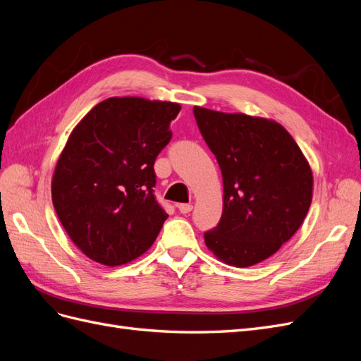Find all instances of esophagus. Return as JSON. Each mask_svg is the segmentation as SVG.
Wrapping results in <instances>:
<instances>
[{"label": "esophagus", "mask_w": 361, "mask_h": 361, "mask_svg": "<svg viewBox=\"0 0 361 361\" xmlns=\"http://www.w3.org/2000/svg\"><path fill=\"white\" fill-rule=\"evenodd\" d=\"M178 209H179L180 214H190V212L192 211V204H190V203H182V204L178 206Z\"/></svg>", "instance_id": "1"}]
</instances>
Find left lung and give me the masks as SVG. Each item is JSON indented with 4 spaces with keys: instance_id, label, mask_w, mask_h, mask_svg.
<instances>
[{
    "instance_id": "8db88e82",
    "label": "left lung",
    "mask_w": 361,
    "mask_h": 361,
    "mask_svg": "<svg viewBox=\"0 0 361 361\" xmlns=\"http://www.w3.org/2000/svg\"><path fill=\"white\" fill-rule=\"evenodd\" d=\"M200 134L223 176V215L204 243L228 265L251 267L288 243L312 203L313 176L281 125L194 106Z\"/></svg>"
}]
</instances>
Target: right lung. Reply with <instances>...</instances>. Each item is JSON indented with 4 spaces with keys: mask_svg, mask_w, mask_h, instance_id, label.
Segmentation results:
<instances>
[{
    "mask_svg": "<svg viewBox=\"0 0 361 361\" xmlns=\"http://www.w3.org/2000/svg\"><path fill=\"white\" fill-rule=\"evenodd\" d=\"M180 106L110 97L73 129L52 178V203L73 244L102 265L150 248L169 215L155 197L154 164Z\"/></svg>",
    "mask_w": 361,
    "mask_h": 361,
    "instance_id": "obj_1",
    "label": "right lung"
}]
</instances>
